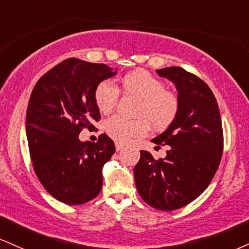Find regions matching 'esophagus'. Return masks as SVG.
Listing matches in <instances>:
<instances>
[{"label":"esophagus","instance_id":"34e87169","mask_svg":"<svg viewBox=\"0 0 249 249\" xmlns=\"http://www.w3.org/2000/svg\"><path fill=\"white\" fill-rule=\"evenodd\" d=\"M122 148H124V145H122V144H120V143H115V149H116V151H121L122 150Z\"/></svg>","mask_w":249,"mask_h":249}]
</instances>
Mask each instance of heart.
Masks as SVG:
<instances>
[{
	"label": "heart",
	"mask_w": 249,
	"mask_h": 249,
	"mask_svg": "<svg viewBox=\"0 0 249 249\" xmlns=\"http://www.w3.org/2000/svg\"><path fill=\"white\" fill-rule=\"evenodd\" d=\"M121 89L125 96L139 99L135 116L124 120L112 116L105 122V131L116 143L128 144L135 139L145 136L149 124L155 130H165L176 121L179 114V99L173 92L165 90L164 82L145 70H134L121 79ZM119 99V90L113 83L103 81L94 89V103L103 114L114 109Z\"/></svg>",
	"instance_id": "1"
}]
</instances>
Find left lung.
<instances>
[{
	"label": "left lung",
	"mask_w": 249,
	"mask_h": 249,
	"mask_svg": "<svg viewBox=\"0 0 249 249\" xmlns=\"http://www.w3.org/2000/svg\"><path fill=\"white\" fill-rule=\"evenodd\" d=\"M157 72L176 85L179 114L173 124L151 140L170 146L166 157L156 160L142 150L134 177L146 203L171 211L194 201L209 186L223 155V128L216 98L201 78L180 67Z\"/></svg>",
	"instance_id": "obj_1"
}]
</instances>
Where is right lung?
I'll return each mask as SVG.
<instances>
[{
    "label": "right lung",
    "mask_w": 249,
    "mask_h": 249,
    "mask_svg": "<svg viewBox=\"0 0 249 249\" xmlns=\"http://www.w3.org/2000/svg\"><path fill=\"white\" fill-rule=\"evenodd\" d=\"M104 63L64 60L36 82L26 112V135L35 172L50 194L69 205L87 203L103 187V166L115 152L101 134L96 143L78 139L94 128L100 113L94 103L98 83L116 75Z\"/></svg>",
    "instance_id": "obj_1"
}]
</instances>
